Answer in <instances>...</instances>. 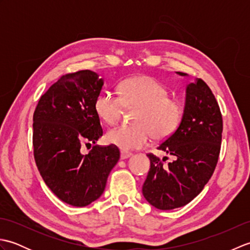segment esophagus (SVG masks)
<instances>
[{
  "label": "esophagus",
  "instance_id": "34e87169",
  "mask_svg": "<svg viewBox=\"0 0 250 250\" xmlns=\"http://www.w3.org/2000/svg\"><path fill=\"white\" fill-rule=\"evenodd\" d=\"M132 156L131 152H128V151H121L120 153V158L122 159V160H125V159H128Z\"/></svg>",
  "mask_w": 250,
  "mask_h": 250
}]
</instances>
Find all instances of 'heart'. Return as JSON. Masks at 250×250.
Segmentation results:
<instances>
[{
  "mask_svg": "<svg viewBox=\"0 0 250 250\" xmlns=\"http://www.w3.org/2000/svg\"><path fill=\"white\" fill-rule=\"evenodd\" d=\"M125 107H137L133 125H118L106 134V141L121 150H133L149 144L151 136L164 140L177 130L183 104L168 95L167 88L150 76H137L120 83L119 93L104 90L95 99L94 108L107 125L120 119Z\"/></svg>",
  "mask_w": 250,
  "mask_h": 250,
  "instance_id": "obj_1",
  "label": "heart"
}]
</instances>
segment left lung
<instances>
[{
    "label": "left lung",
    "mask_w": 250,
    "mask_h": 250,
    "mask_svg": "<svg viewBox=\"0 0 250 250\" xmlns=\"http://www.w3.org/2000/svg\"><path fill=\"white\" fill-rule=\"evenodd\" d=\"M182 76L187 74L177 72ZM222 116L218 102L204 81L198 78L186 89L183 118L177 130L158 146L174 157L166 164L152 153L143 195L158 209L168 210L192 201L208 183L218 162Z\"/></svg>",
    "instance_id": "8db88e82"
}]
</instances>
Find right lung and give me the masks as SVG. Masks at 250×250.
<instances>
[{
    "instance_id": "right-lung-1",
    "label": "right lung",
    "mask_w": 250,
    "mask_h": 250,
    "mask_svg": "<svg viewBox=\"0 0 250 250\" xmlns=\"http://www.w3.org/2000/svg\"><path fill=\"white\" fill-rule=\"evenodd\" d=\"M103 83L89 70L65 74L42 95L33 115L36 167L52 192L72 206L99 199L120 158L115 145L82 150L103 135L94 108Z\"/></svg>"
}]
</instances>
